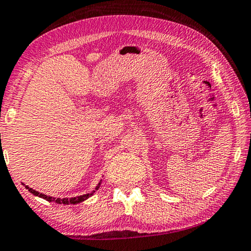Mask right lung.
Masks as SVG:
<instances>
[{
  "mask_svg": "<svg viewBox=\"0 0 251 251\" xmlns=\"http://www.w3.org/2000/svg\"><path fill=\"white\" fill-rule=\"evenodd\" d=\"M100 183H101V180L99 181L98 185H97V186H96V188L91 192V193H87V194H83V195H78V197H74V198H70V199H68V198H53V197H49V195L40 193V192L33 190V188L28 187L25 184H23V185H24V186H25L26 190H28L33 195H35V197H39V198H42V199H44V200H47V201H49V202H56V203H59V204H76V203L83 202L84 200H87V199L92 197L95 192L97 191L99 187H100Z\"/></svg>",
  "mask_w": 251,
  "mask_h": 251,
  "instance_id": "obj_1",
  "label": "right lung"
}]
</instances>
